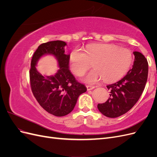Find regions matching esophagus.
Returning <instances> with one entry per match:
<instances>
[{
	"label": "esophagus",
	"mask_w": 157,
	"mask_h": 157,
	"mask_svg": "<svg viewBox=\"0 0 157 157\" xmlns=\"http://www.w3.org/2000/svg\"><path fill=\"white\" fill-rule=\"evenodd\" d=\"M86 88H87L88 90H93L94 88H95V86H89V85H88V86H86Z\"/></svg>",
	"instance_id": "1"
}]
</instances>
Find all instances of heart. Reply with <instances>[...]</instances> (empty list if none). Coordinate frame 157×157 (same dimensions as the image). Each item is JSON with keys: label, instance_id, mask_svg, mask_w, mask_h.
<instances>
[{"label": "heart", "instance_id": "1", "mask_svg": "<svg viewBox=\"0 0 157 157\" xmlns=\"http://www.w3.org/2000/svg\"><path fill=\"white\" fill-rule=\"evenodd\" d=\"M132 62L129 50L112 44H90L85 52L75 49L69 56L71 69L77 76L84 75L92 63L94 69L82 78L89 84H96L103 78L107 82L117 81L126 73Z\"/></svg>", "mask_w": 157, "mask_h": 157}]
</instances>
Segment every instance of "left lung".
Instances as JSON below:
<instances>
[{"label": "left lung", "mask_w": 157, "mask_h": 157, "mask_svg": "<svg viewBox=\"0 0 157 157\" xmlns=\"http://www.w3.org/2000/svg\"><path fill=\"white\" fill-rule=\"evenodd\" d=\"M135 58L132 68L124 77L115 83L109 84L110 98L98 109L103 115L116 118L124 115L138 101L144 90L148 76V63L145 56L139 52H134Z\"/></svg>", "instance_id": "left-lung-1"}]
</instances>
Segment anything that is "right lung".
I'll return each instance as SVG.
<instances>
[{"label": "right lung", "mask_w": 157, "mask_h": 157, "mask_svg": "<svg viewBox=\"0 0 157 157\" xmlns=\"http://www.w3.org/2000/svg\"><path fill=\"white\" fill-rule=\"evenodd\" d=\"M64 41L55 40L40 44L33 56L29 72L33 95L40 106L56 117L68 115L80 94L86 92L84 84L78 82L69 70V54H65ZM53 55L59 69L54 75L43 76L37 71V61L44 55Z\"/></svg>", "instance_id": "add662e5"}]
</instances>
